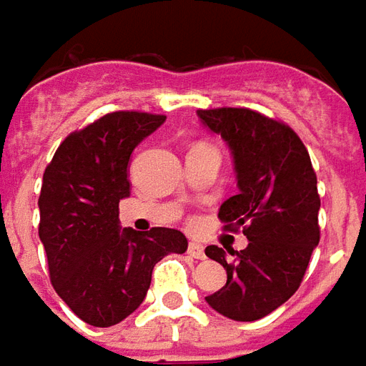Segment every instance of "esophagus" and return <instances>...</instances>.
<instances>
[{"label":"esophagus","instance_id":"obj_1","mask_svg":"<svg viewBox=\"0 0 366 366\" xmlns=\"http://www.w3.org/2000/svg\"><path fill=\"white\" fill-rule=\"evenodd\" d=\"M187 252L197 258V260H204L207 258V254H204V246L199 244V242H189L187 246Z\"/></svg>","mask_w":366,"mask_h":366}]
</instances>
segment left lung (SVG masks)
<instances>
[{"instance_id":"1","label":"left lung","mask_w":366,"mask_h":366,"mask_svg":"<svg viewBox=\"0 0 366 366\" xmlns=\"http://www.w3.org/2000/svg\"><path fill=\"white\" fill-rule=\"evenodd\" d=\"M197 116L227 142L234 159L238 195L220 204V222L248 238L244 250H227L232 262L219 246L204 248L227 270V284L204 300L229 320H262L297 292L320 244L317 177L303 142L284 122L248 108Z\"/></svg>"}]
</instances>
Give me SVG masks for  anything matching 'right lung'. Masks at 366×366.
<instances>
[{
	"label": "right lung",
	"instance_id": "add662e5",
	"mask_svg": "<svg viewBox=\"0 0 366 366\" xmlns=\"http://www.w3.org/2000/svg\"><path fill=\"white\" fill-rule=\"evenodd\" d=\"M163 122L162 114H106L64 137L43 173L39 238L51 284L88 325L126 320L144 302L155 264L187 250L181 230L142 234L120 229L118 219V204L129 197V155Z\"/></svg>",
	"mask_w": 366,
	"mask_h": 366
}]
</instances>
